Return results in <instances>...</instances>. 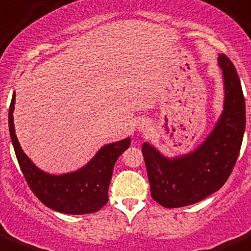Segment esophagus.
I'll return each mask as SVG.
<instances>
[{"label":"esophagus","mask_w":251,"mask_h":251,"mask_svg":"<svg viewBox=\"0 0 251 251\" xmlns=\"http://www.w3.org/2000/svg\"><path fill=\"white\" fill-rule=\"evenodd\" d=\"M138 128H140V131H142V132H148V131H150V123H148L147 120H141L140 124H138Z\"/></svg>","instance_id":"34e87169"}]
</instances>
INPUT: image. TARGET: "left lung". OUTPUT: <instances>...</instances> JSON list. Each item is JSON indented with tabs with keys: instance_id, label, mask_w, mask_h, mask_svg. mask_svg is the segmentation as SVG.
Wrapping results in <instances>:
<instances>
[{
	"instance_id": "left-lung-1",
	"label": "left lung",
	"mask_w": 251,
	"mask_h": 251,
	"mask_svg": "<svg viewBox=\"0 0 251 251\" xmlns=\"http://www.w3.org/2000/svg\"><path fill=\"white\" fill-rule=\"evenodd\" d=\"M225 79V108L215 130L193 153L168 159L145 142L151 196L167 208L184 207L203 200L225 185L234 168L245 130V100L232 61L218 56Z\"/></svg>"
}]
</instances>
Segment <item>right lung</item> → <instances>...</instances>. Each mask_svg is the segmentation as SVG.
Here are the masks:
<instances>
[{"label":"right lung","instance_id":"right-lung-1","mask_svg":"<svg viewBox=\"0 0 251 251\" xmlns=\"http://www.w3.org/2000/svg\"><path fill=\"white\" fill-rule=\"evenodd\" d=\"M16 93L8 113L9 135L22 173L34 195L45 206L67 215H86L100 210L109 200L108 190L116 159L130 147V138L100 148L84 168L64 175H50L31 163L19 146L14 132L13 110Z\"/></svg>","mask_w":251,"mask_h":251}]
</instances>
